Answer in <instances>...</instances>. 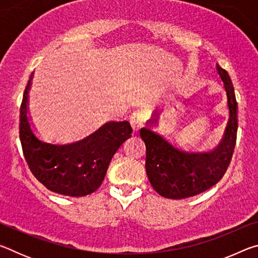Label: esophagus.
Instances as JSON below:
<instances>
[{
    "label": "esophagus",
    "mask_w": 258,
    "mask_h": 258,
    "mask_svg": "<svg viewBox=\"0 0 258 258\" xmlns=\"http://www.w3.org/2000/svg\"><path fill=\"white\" fill-rule=\"evenodd\" d=\"M130 123L132 125V128L134 132H139L140 128L143 126V123H145V116H143L142 112H134L130 118Z\"/></svg>",
    "instance_id": "34e87169"
}]
</instances>
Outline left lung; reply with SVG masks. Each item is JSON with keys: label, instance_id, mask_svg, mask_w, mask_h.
Instances as JSON below:
<instances>
[{"label": "left lung", "instance_id": "left-lung-1", "mask_svg": "<svg viewBox=\"0 0 258 258\" xmlns=\"http://www.w3.org/2000/svg\"><path fill=\"white\" fill-rule=\"evenodd\" d=\"M228 98L229 121L224 138L211 152L182 150L154 131V121L140 130L146 143V172L154 189L168 199H184L215 185L228 169L235 147L238 131V104L229 74L216 64Z\"/></svg>", "mask_w": 258, "mask_h": 258}]
</instances>
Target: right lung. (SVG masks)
Here are the masks:
<instances>
[{
  "mask_svg": "<svg viewBox=\"0 0 258 258\" xmlns=\"http://www.w3.org/2000/svg\"><path fill=\"white\" fill-rule=\"evenodd\" d=\"M26 85L20 107L19 137L25 159L34 176L46 189L69 197H84L101 185L110 160L126 140L132 137L127 120L109 121L97 132L71 145L43 142L33 132L27 115Z\"/></svg>",
  "mask_w": 258,
  "mask_h": 258,
  "instance_id": "obj_1",
  "label": "right lung"
}]
</instances>
